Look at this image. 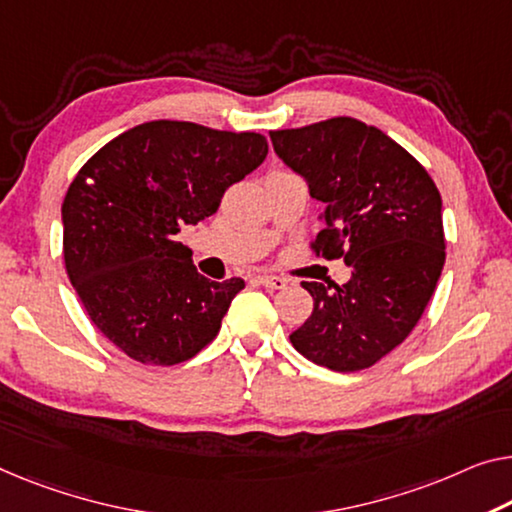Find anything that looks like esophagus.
Here are the masks:
<instances>
[{
    "instance_id": "esophagus-1",
    "label": "esophagus",
    "mask_w": 512,
    "mask_h": 512,
    "mask_svg": "<svg viewBox=\"0 0 512 512\" xmlns=\"http://www.w3.org/2000/svg\"><path fill=\"white\" fill-rule=\"evenodd\" d=\"M257 282H262L264 287H271V289H285V287H287V280H285V278L269 276V273H259Z\"/></svg>"
}]
</instances>
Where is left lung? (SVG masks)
<instances>
[{"label": "left lung", "instance_id": "1", "mask_svg": "<svg viewBox=\"0 0 512 512\" xmlns=\"http://www.w3.org/2000/svg\"><path fill=\"white\" fill-rule=\"evenodd\" d=\"M269 135L324 204L310 248L352 269L345 285L301 282L315 308L289 340L329 370L370 368L414 331L444 269L439 190L407 149L352 117Z\"/></svg>", "mask_w": 512, "mask_h": 512}]
</instances>
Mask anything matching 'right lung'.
<instances>
[{"mask_svg": "<svg viewBox=\"0 0 512 512\" xmlns=\"http://www.w3.org/2000/svg\"><path fill=\"white\" fill-rule=\"evenodd\" d=\"M266 154L259 133L158 119L75 174L61 204L66 273L96 329L133 361L177 365L218 335L246 282L204 278L177 234L216 213Z\"/></svg>", "mask_w": 512, "mask_h": 512, "instance_id": "right-lung-1", "label": "right lung"}]
</instances>
